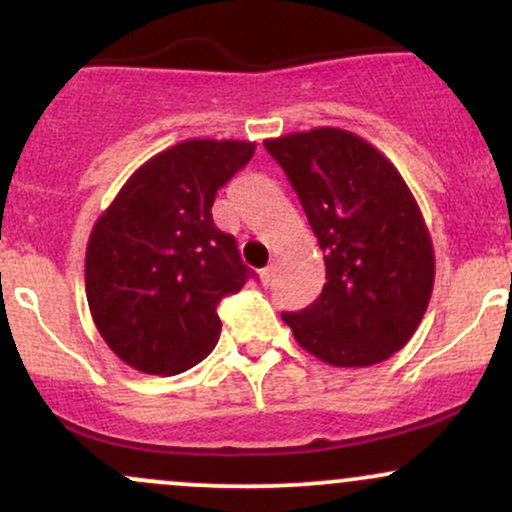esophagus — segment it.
<instances>
[{
  "instance_id": "esophagus-1",
  "label": "esophagus",
  "mask_w": 512,
  "mask_h": 512,
  "mask_svg": "<svg viewBox=\"0 0 512 512\" xmlns=\"http://www.w3.org/2000/svg\"><path fill=\"white\" fill-rule=\"evenodd\" d=\"M260 276H262V281H264V286H269L274 281V267H264L262 272H260Z\"/></svg>"
}]
</instances>
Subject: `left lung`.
<instances>
[{
    "instance_id": "obj_1",
    "label": "left lung",
    "mask_w": 512,
    "mask_h": 512,
    "mask_svg": "<svg viewBox=\"0 0 512 512\" xmlns=\"http://www.w3.org/2000/svg\"><path fill=\"white\" fill-rule=\"evenodd\" d=\"M264 149L284 168L325 252L317 301L281 317L296 342L330 366L385 361L416 332L436 276L431 236L407 182L346 129L286 134Z\"/></svg>"
}]
</instances>
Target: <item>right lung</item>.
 <instances>
[{"label":"right lung","instance_id":"obj_1","mask_svg":"<svg viewBox=\"0 0 512 512\" xmlns=\"http://www.w3.org/2000/svg\"><path fill=\"white\" fill-rule=\"evenodd\" d=\"M255 154L252 142L187 139L125 182L86 248L93 322L127 366L175 375L219 342L221 298L250 272L236 238L211 219L216 192Z\"/></svg>","mask_w":512,"mask_h":512}]
</instances>
